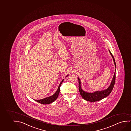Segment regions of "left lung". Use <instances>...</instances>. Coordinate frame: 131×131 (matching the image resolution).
Masks as SVG:
<instances>
[{
    "instance_id": "obj_1",
    "label": "left lung",
    "mask_w": 131,
    "mask_h": 131,
    "mask_svg": "<svg viewBox=\"0 0 131 131\" xmlns=\"http://www.w3.org/2000/svg\"><path fill=\"white\" fill-rule=\"evenodd\" d=\"M109 51L112 57L115 67L116 68V63H115L114 57L109 49ZM115 71H116V69H115ZM78 78L79 79V92L82 97L83 98V99H84L87 101L95 102V101H99L104 98L106 97L107 96H109L111 92H112L114 86V83L115 81V71L114 72V75L113 77L112 80L111 81V84L107 89H105L104 90L96 91L93 92H88L83 90L81 88V80L78 77Z\"/></svg>"
}]
</instances>
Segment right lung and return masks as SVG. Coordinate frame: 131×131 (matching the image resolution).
Here are the masks:
<instances>
[{"label": "right lung", "mask_w": 131, "mask_h": 131, "mask_svg": "<svg viewBox=\"0 0 131 131\" xmlns=\"http://www.w3.org/2000/svg\"><path fill=\"white\" fill-rule=\"evenodd\" d=\"M69 75L66 76L67 77ZM64 80V79H63L62 81H61V83L59 84V86L58 87L57 90L56 91L55 93L54 94H53L52 96H48L47 97L44 98L43 99L40 100H34L35 101H37L38 102H39V103L42 104H44V105H46V104H49L52 103L53 102L55 101L57 99L58 95H59V93H60V87L61 86V83L63 82V81Z\"/></svg>", "instance_id": "add662e5"}]
</instances>
